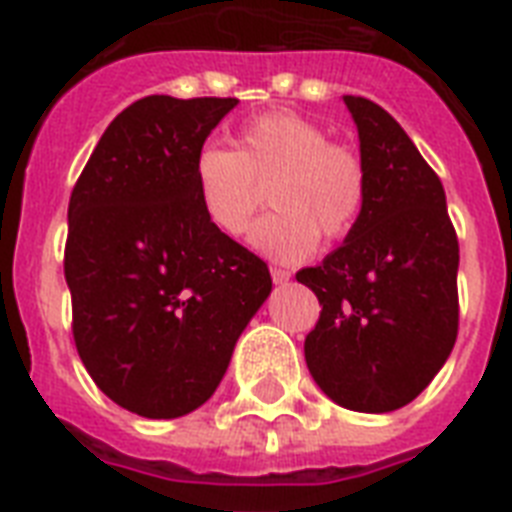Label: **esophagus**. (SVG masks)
<instances>
[{
	"mask_svg": "<svg viewBox=\"0 0 512 512\" xmlns=\"http://www.w3.org/2000/svg\"><path fill=\"white\" fill-rule=\"evenodd\" d=\"M271 279L273 284H287V281L292 279V273H289L287 268H276V265H271Z\"/></svg>",
	"mask_w": 512,
	"mask_h": 512,
	"instance_id": "obj_1",
	"label": "esophagus"
}]
</instances>
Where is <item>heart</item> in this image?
<instances>
[{
  "label": "heart",
  "mask_w": 512,
  "mask_h": 512,
  "mask_svg": "<svg viewBox=\"0 0 512 512\" xmlns=\"http://www.w3.org/2000/svg\"><path fill=\"white\" fill-rule=\"evenodd\" d=\"M193 185L207 223L241 236L263 204L271 215L252 228V244L273 260L311 255L319 236L342 241L366 207L369 177L356 148L329 140L321 124L295 111H265L241 124L231 148L204 146Z\"/></svg>",
  "instance_id": "b5f03b06"
}]
</instances>
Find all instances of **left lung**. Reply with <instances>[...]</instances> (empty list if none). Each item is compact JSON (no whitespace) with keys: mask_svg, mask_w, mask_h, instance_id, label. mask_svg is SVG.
<instances>
[{"mask_svg":"<svg viewBox=\"0 0 512 512\" xmlns=\"http://www.w3.org/2000/svg\"><path fill=\"white\" fill-rule=\"evenodd\" d=\"M369 191L361 220L297 281L319 297L305 337L313 380L345 409L393 412L420 396L460 329V244L444 185L401 124L377 103L345 95Z\"/></svg>","mask_w":512,"mask_h":512,"instance_id":"1","label":"left lung"}]
</instances>
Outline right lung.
Listing matches in <instances>:
<instances>
[{
    "label": "right lung",
    "mask_w": 512,
    "mask_h": 512,
    "mask_svg": "<svg viewBox=\"0 0 512 512\" xmlns=\"http://www.w3.org/2000/svg\"><path fill=\"white\" fill-rule=\"evenodd\" d=\"M236 103L135 100L71 191L63 271L76 350L95 385L140 417L204 404L271 295L268 265L207 223L193 185V159Z\"/></svg>",
    "instance_id": "1"
}]
</instances>
